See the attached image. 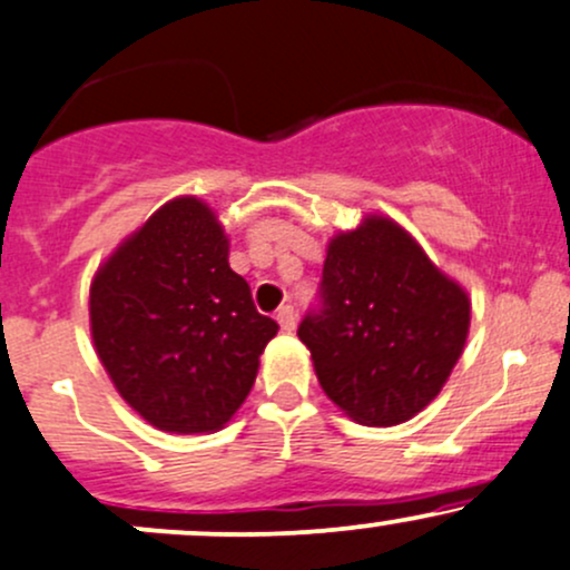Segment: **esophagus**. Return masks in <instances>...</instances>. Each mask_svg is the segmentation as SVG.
<instances>
[{
	"label": "esophagus",
	"mask_w": 570,
	"mask_h": 570,
	"mask_svg": "<svg viewBox=\"0 0 570 570\" xmlns=\"http://www.w3.org/2000/svg\"><path fill=\"white\" fill-rule=\"evenodd\" d=\"M275 318H278L281 330H286V333H292V330H295V324H297V314H295V308H292V305H281Z\"/></svg>",
	"instance_id": "1"
}]
</instances>
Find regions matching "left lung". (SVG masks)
Masks as SVG:
<instances>
[{
  "label": "left lung",
  "mask_w": 570,
  "mask_h": 570,
  "mask_svg": "<svg viewBox=\"0 0 570 570\" xmlns=\"http://www.w3.org/2000/svg\"><path fill=\"white\" fill-rule=\"evenodd\" d=\"M471 299L386 216L330 240L318 308L299 322L318 384L367 428H392L435 400L458 365Z\"/></svg>",
  "instance_id": "8db88e82"
}]
</instances>
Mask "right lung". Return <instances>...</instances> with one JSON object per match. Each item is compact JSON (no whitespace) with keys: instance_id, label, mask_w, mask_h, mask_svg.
Masks as SVG:
<instances>
[{"instance_id":"1","label":"right lung","mask_w":570,"mask_h":570,"mask_svg":"<svg viewBox=\"0 0 570 570\" xmlns=\"http://www.w3.org/2000/svg\"><path fill=\"white\" fill-rule=\"evenodd\" d=\"M91 337L118 395L154 428L216 433L252 392L278 333L229 267L203 199L178 197L129 235L91 281Z\"/></svg>"}]
</instances>
